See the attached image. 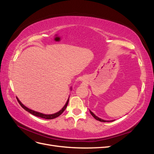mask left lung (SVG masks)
I'll return each mask as SVG.
<instances>
[{"mask_svg":"<svg viewBox=\"0 0 154 154\" xmlns=\"http://www.w3.org/2000/svg\"><path fill=\"white\" fill-rule=\"evenodd\" d=\"M90 113H91V114L93 116V117H94L96 120H97V121H100V122H113L114 120H110V121H106V120H104V119H101V118H98L97 117V116H96L94 113L92 112H91V110H90Z\"/></svg>","mask_w":154,"mask_h":154,"instance_id":"8db88e82","label":"left lung"}]
</instances>
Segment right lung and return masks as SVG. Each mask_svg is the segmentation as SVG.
<instances>
[{
  "label": "right lung",
  "mask_w": 154,
  "mask_h": 154,
  "mask_svg": "<svg viewBox=\"0 0 154 154\" xmlns=\"http://www.w3.org/2000/svg\"><path fill=\"white\" fill-rule=\"evenodd\" d=\"M71 89H72L71 87ZM17 100H18V103H19V104L21 105V106L22 107V108L24 109V110H26V111L28 112H29L30 114H32V115H34V116H37V117H40V118H44V119H54V118H56L58 117V116H59L60 115H61V114L63 112V111L65 110V109H66V107H67V105H68L69 97L68 98V100H67V102H66V105H65L63 106V108H62L61 110H60V111H58V112L53 114H42V113L38 112H36V111H35V110H31V109L27 108V107L26 106L24 105H23V104L21 103V102H20V101L19 100H18V97H17Z\"/></svg>",
  "instance_id": "1"
}]
</instances>
